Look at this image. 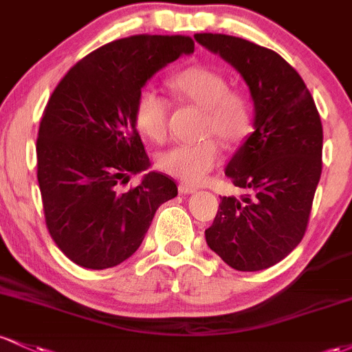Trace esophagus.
<instances>
[{
  "label": "esophagus",
  "instance_id": "obj_1",
  "mask_svg": "<svg viewBox=\"0 0 352 352\" xmlns=\"http://www.w3.org/2000/svg\"><path fill=\"white\" fill-rule=\"evenodd\" d=\"M179 192H180V194H194V192H197V187H195V185L182 182L179 185Z\"/></svg>",
  "mask_w": 352,
  "mask_h": 352
}]
</instances>
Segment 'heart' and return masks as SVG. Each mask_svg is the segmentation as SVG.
<instances>
[{"label": "heart", "instance_id": "b5f03b06", "mask_svg": "<svg viewBox=\"0 0 352 352\" xmlns=\"http://www.w3.org/2000/svg\"><path fill=\"white\" fill-rule=\"evenodd\" d=\"M168 85L177 96L204 108L200 137L206 140L165 150L157 157V167L185 184H200L222 158L217 142L210 137L227 146L244 142L252 132V105L245 94L230 88L226 75L207 67L185 68ZM168 111V100L153 88H144L135 100V123L155 144L167 138Z\"/></svg>", "mask_w": 352, "mask_h": 352}]
</instances>
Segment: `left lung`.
Returning a JSON list of instances; mask_svg holds the SVG:
<instances>
[{"label":"left lung","instance_id":"obj_1","mask_svg":"<svg viewBox=\"0 0 352 352\" xmlns=\"http://www.w3.org/2000/svg\"><path fill=\"white\" fill-rule=\"evenodd\" d=\"M195 40L237 69L254 100V132L226 175L247 188L220 197L208 247L242 272L269 269L287 257L307 230L322 172V123L306 83L283 56L244 38L197 33Z\"/></svg>","mask_w":352,"mask_h":352}]
</instances>
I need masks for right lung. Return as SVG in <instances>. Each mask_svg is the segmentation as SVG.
<instances>
[{"instance_id":"obj_1","label":"right lung","mask_w":352,"mask_h":352,"mask_svg":"<svg viewBox=\"0 0 352 352\" xmlns=\"http://www.w3.org/2000/svg\"><path fill=\"white\" fill-rule=\"evenodd\" d=\"M190 36L135 34L100 46L56 85L36 140V175L46 229L69 261L108 269L144 241L157 208L177 195L160 172L123 192L150 167L137 132L135 100L146 80L182 53Z\"/></svg>"}]
</instances>
